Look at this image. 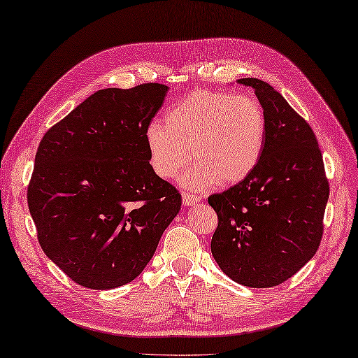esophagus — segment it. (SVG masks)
I'll return each mask as SVG.
<instances>
[{
  "mask_svg": "<svg viewBox=\"0 0 358 358\" xmlns=\"http://www.w3.org/2000/svg\"><path fill=\"white\" fill-rule=\"evenodd\" d=\"M182 199H184V205L185 206H192L194 203H199L201 202V197L197 194H189L187 192L182 193Z\"/></svg>",
  "mask_w": 358,
  "mask_h": 358,
  "instance_id": "esophagus-1",
  "label": "esophagus"
}]
</instances>
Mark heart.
I'll return each instance as SVG.
<instances>
[{"label": "heart", "mask_w": 358, "mask_h": 358, "mask_svg": "<svg viewBox=\"0 0 358 358\" xmlns=\"http://www.w3.org/2000/svg\"><path fill=\"white\" fill-rule=\"evenodd\" d=\"M266 117L248 94L196 90L165 113V125L145 130L148 162L162 179H173L192 159L180 182L202 189L219 182L236 185L256 169L265 145Z\"/></svg>", "instance_id": "obj_1"}]
</instances>
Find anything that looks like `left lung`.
<instances>
[{"instance_id":"8db88e82","label":"left lung","mask_w":358,"mask_h":358,"mask_svg":"<svg viewBox=\"0 0 358 358\" xmlns=\"http://www.w3.org/2000/svg\"><path fill=\"white\" fill-rule=\"evenodd\" d=\"M252 87L266 117L256 169L208 203L219 224L211 252L229 279L250 288L280 285L319 250L329 184L311 127L282 94L257 78Z\"/></svg>"}]
</instances>
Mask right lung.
Returning a JSON list of instances; mask_svg holds the SVG:
<instances>
[{"label": "right lung", "mask_w": 358, "mask_h": 358, "mask_svg": "<svg viewBox=\"0 0 358 358\" xmlns=\"http://www.w3.org/2000/svg\"><path fill=\"white\" fill-rule=\"evenodd\" d=\"M169 87L93 93L39 142L27 203L45 256L71 280L112 289L136 279L182 197L148 162L145 130Z\"/></svg>", "instance_id": "1"}]
</instances>
